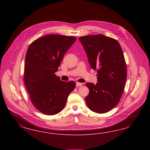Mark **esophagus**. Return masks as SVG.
I'll use <instances>...</instances> for the list:
<instances>
[{
  "instance_id": "34e87169",
  "label": "esophagus",
  "mask_w": 150,
  "mask_h": 150,
  "mask_svg": "<svg viewBox=\"0 0 150 150\" xmlns=\"http://www.w3.org/2000/svg\"><path fill=\"white\" fill-rule=\"evenodd\" d=\"M82 86V83H80V82H76V86Z\"/></svg>"
}]
</instances>
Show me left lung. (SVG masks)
I'll use <instances>...</instances> for the list:
<instances>
[{"mask_svg": "<svg viewBox=\"0 0 150 150\" xmlns=\"http://www.w3.org/2000/svg\"><path fill=\"white\" fill-rule=\"evenodd\" d=\"M79 40L86 52L91 68L98 73L96 85L86 84L90 91L85 98L87 105L95 113H107L119 102L127 80L123 50L116 40L101 34L83 36Z\"/></svg>", "mask_w": 150, "mask_h": 150, "instance_id": "left-lung-1", "label": "left lung"}]
</instances>
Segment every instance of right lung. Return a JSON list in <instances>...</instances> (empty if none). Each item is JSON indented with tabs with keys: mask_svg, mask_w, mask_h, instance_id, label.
<instances>
[{
	"mask_svg": "<svg viewBox=\"0 0 150 150\" xmlns=\"http://www.w3.org/2000/svg\"><path fill=\"white\" fill-rule=\"evenodd\" d=\"M76 40L75 37L48 35L35 40L27 49L24 83L32 104L42 113L52 115L60 112L75 88V82L61 81L55 73Z\"/></svg>",
	"mask_w": 150,
	"mask_h": 150,
	"instance_id": "obj_1",
	"label": "right lung"
}]
</instances>
